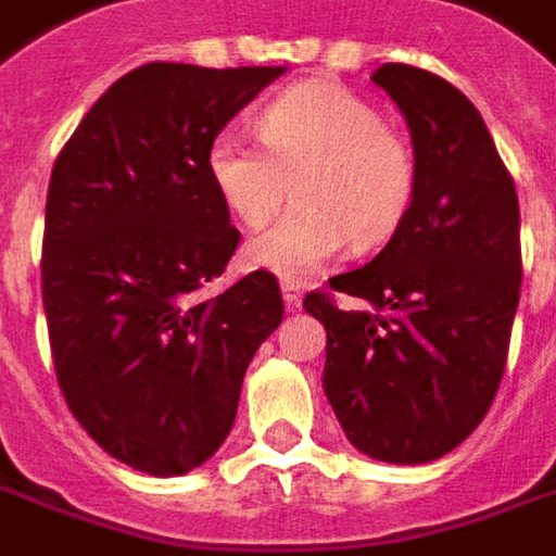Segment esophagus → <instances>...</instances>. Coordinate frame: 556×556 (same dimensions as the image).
Wrapping results in <instances>:
<instances>
[{
	"label": "esophagus",
	"mask_w": 556,
	"mask_h": 556,
	"mask_svg": "<svg viewBox=\"0 0 556 556\" xmlns=\"http://www.w3.org/2000/svg\"><path fill=\"white\" fill-rule=\"evenodd\" d=\"M282 301H286L289 313L301 309V304H304V289L298 282H282Z\"/></svg>",
	"instance_id": "obj_1"
}]
</instances>
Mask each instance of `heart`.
Returning <instances> with one entry per match:
<instances>
[{
  "mask_svg": "<svg viewBox=\"0 0 556 556\" xmlns=\"http://www.w3.org/2000/svg\"><path fill=\"white\" fill-rule=\"evenodd\" d=\"M262 141L223 129L207 147V174L247 228L279 211L294 180L298 207L247 243V262L301 282L352 240L379 247L413 207L415 156L379 108L343 87L301 84L258 114Z\"/></svg>",
  "mask_w": 556,
  "mask_h": 556,
  "instance_id": "obj_1",
  "label": "heart"
}]
</instances>
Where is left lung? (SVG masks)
Returning <instances> with one entry per match:
<instances>
[{
  "instance_id": "left-lung-1",
  "label": "left lung",
  "mask_w": 556,
  "mask_h": 556,
  "mask_svg": "<svg viewBox=\"0 0 556 556\" xmlns=\"http://www.w3.org/2000/svg\"><path fill=\"white\" fill-rule=\"evenodd\" d=\"M413 135V207L370 265L331 277L304 306L328 331L321 386L349 442L372 460L427 464L481 425L506 370L521 301V211L494 138L440 75L372 72Z\"/></svg>"
}]
</instances>
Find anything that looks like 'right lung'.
Segmentation results:
<instances>
[{"instance_id":"1","label":"right lung","mask_w":556,"mask_h":556,"mask_svg":"<svg viewBox=\"0 0 556 556\" xmlns=\"http://www.w3.org/2000/svg\"><path fill=\"white\" fill-rule=\"evenodd\" d=\"M282 72L147 62L89 108L50 174L41 298L62 397L104 452L159 479L223 445L282 321L267 270L204 294L240 240L207 147Z\"/></svg>"}]
</instances>
